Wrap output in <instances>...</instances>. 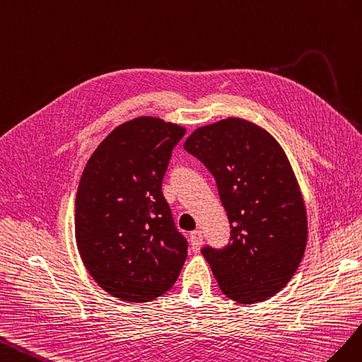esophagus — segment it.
Instances as JSON below:
<instances>
[{
    "label": "esophagus",
    "instance_id": "1",
    "mask_svg": "<svg viewBox=\"0 0 362 362\" xmlns=\"http://www.w3.org/2000/svg\"><path fill=\"white\" fill-rule=\"evenodd\" d=\"M203 244V233L202 230H194L191 232V247H192V252H200V247Z\"/></svg>",
    "mask_w": 362,
    "mask_h": 362
}]
</instances>
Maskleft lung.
<instances>
[{"instance_id":"1","label":"left lung","mask_w":362,"mask_h":362,"mask_svg":"<svg viewBox=\"0 0 362 362\" xmlns=\"http://www.w3.org/2000/svg\"><path fill=\"white\" fill-rule=\"evenodd\" d=\"M183 148L215 177L230 223L224 249H202L232 300H267L291 281L306 249L305 202L284 148L265 129L226 118L195 129Z\"/></svg>"}]
</instances>
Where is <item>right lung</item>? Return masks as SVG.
Wrapping results in <instances>:
<instances>
[{
  "instance_id": "obj_1",
  "label": "right lung",
  "mask_w": 362,
  "mask_h": 362,
  "mask_svg": "<svg viewBox=\"0 0 362 362\" xmlns=\"http://www.w3.org/2000/svg\"><path fill=\"white\" fill-rule=\"evenodd\" d=\"M187 129L154 117L121 124L92 153L76 197L81 261L110 296L146 303L177 281L188 243L162 194L173 148Z\"/></svg>"
}]
</instances>
